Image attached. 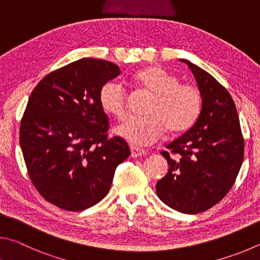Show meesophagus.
<instances>
[{"label":"esophagus","instance_id":"esophagus-1","mask_svg":"<svg viewBox=\"0 0 260 260\" xmlns=\"http://www.w3.org/2000/svg\"><path fill=\"white\" fill-rule=\"evenodd\" d=\"M145 154H146V151H145V149L136 147V146H131V155H133V157L143 156Z\"/></svg>","mask_w":260,"mask_h":260}]
</instances>
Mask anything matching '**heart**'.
<instances>
[{
    "label": "heart",
    "mask_w": 260,
    "mask_h": 260,
    "mask_svg": "<svg viewBox=\"0 0 260 260\" xmlns=\"http://www.w3.org/2000/svg\"><path fill=\"white\" fill-rule=\"evenodd\" d=\"M135 83L152 95L147 116H130L115 127V134L136 146H146L161 137L166 129L183 133L192 126L201 108V93L197 86L179 83V79L161 67L137 72ZM100 106L107 114L123 118L127 111V92L117 82L105 83L99 92Z\"/></svg>",
    "instance_id": "b5f03b06"
}]
</instances>
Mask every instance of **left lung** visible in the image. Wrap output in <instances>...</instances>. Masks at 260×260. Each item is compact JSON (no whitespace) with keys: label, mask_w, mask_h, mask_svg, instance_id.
<instances>
[{"label":"left lung","mask_w":260,"mask_h":260,"mask_svg":"<svg viewBox=\"0 0 260 260\" xmlns=\"http://www.w3.org/2000/svg\"><path fill=\"white\" fill-rule=\"evenodd\" d=\"M180 61L197 80L202 108L194 125L161 152L169 170L156 183V193L168 207L194 215L230 192L243 162L244 139L229 91L202 68Z\"/></svg>","instance_id":"8db88e82"}]
</instances>
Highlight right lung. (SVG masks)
<instances>
[{
  "label": "right lung",
  "instance_id": "add662e5",
  "mask_svg": "<svg viewBox=\"0 0 260 260\" xmlns=\"http://www.w3.org/2000/svg\"><path fill=\"white\" fill-rule=\"evenodd\" d=\"M117 65L82 58L44 76L20 122L19 142L28 176L48 202L82 211L106 197L116 167L130 155L121 137L108 138L102 86Z\"/></svg>",
  "mask_w": 260,
  "mask_h": 260
}]
</instances>
